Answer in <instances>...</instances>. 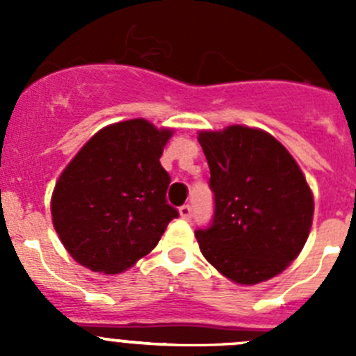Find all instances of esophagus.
<instances>
[{
	"label": "esophagus",
	"instance_id": "obj_1",
	"mask_svg": "<svg viewBox=\"0 0 356 356\" xmlns=\"http://www.w3.org/2000/svg\"><path fill=\"white\" fill-rule=\"evenodd\" d=\"M178 212H180V216L184 217V219H191V217H193V209H191L188 205L180 207V209H178Z\"/></svg>",
	"mask_w": 356,
	"mask_h": 356
}]
</instances>
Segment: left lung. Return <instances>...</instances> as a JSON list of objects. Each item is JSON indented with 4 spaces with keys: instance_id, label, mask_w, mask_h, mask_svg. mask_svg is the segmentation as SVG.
Instances as JSON below:
<instances>
[{
    "instance_id": "left-lung-1",
    "label": "left lung",
    "mask_w": 356,
    "mask_h": 356,
    "mask_svg": "<svg viewBox=\"0 0 356 356\" xmlns=\"http://www.w3.org/2000/svg\"><path fill=\"white\" fill-rule=\"evenodd\" d=\"M216 201L212 226L197 229L200 250L238 285L280 275L301 253L314 217V196L298 162L259 128L232 124L197 135Z\"/></svg>"
}]
</instances>
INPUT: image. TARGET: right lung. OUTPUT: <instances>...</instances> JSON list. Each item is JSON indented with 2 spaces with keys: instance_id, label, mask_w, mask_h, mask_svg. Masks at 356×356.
<instances>
[{
  "instance_id": "obj_1",
  "label": "right lung",
  "mask_w": 356,
  "mask_h": 356,
  "mask_svg": "<svg viewBox=\"0 0 356 356\" xmlns=\"http://www.w3.org/2000/svg\"><path fill=\"white\" fill-rule=\"evenodd\" d=\"M171 128L146 119L94 134L56 180L53 226L80 266L118 275L159 244L178 210L168 205L171 176L160 156Z\"/></svg>"
}]
</instances>
